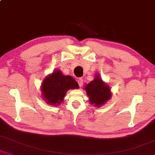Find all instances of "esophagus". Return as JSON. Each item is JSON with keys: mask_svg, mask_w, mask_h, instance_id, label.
<instances>
[{"mask_svg": "<svg viewBox=\"0 0 155 155\" xmlns=\"http://www.w3.org/2000/svg\"><path fill=\"white\" fill-rule=\"evenodd\" d=\"M83 79H78V84H79V87H82V85H83Z\"/></svg>", "mask_w": 155, "mask_h": 155, "instance_id": "1", "label": "esophagus"}]
</instances>
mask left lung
<instances>
[{
	"label": "left lung",
	"mask_w": 155,
	"mask_h": 155,
	"mask_svg": "<svg viewBox=\"0 0 155 155\" xmlns=\"http://www.w3.org/2000/svg\"><path fill=\"white\" fill-rule=\"evenodd\" d=\"M84 89L89 97V103L95 107H100L105 104L112 94L111 88L101 79L99 74H96L94 79L86 84Z\"/></svg>",
	"instance_id": "1"
}]
</instances>
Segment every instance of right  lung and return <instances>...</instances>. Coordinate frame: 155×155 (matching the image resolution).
I'll return each mask as SVG.
<instances>
[{"label":"right lung","instance_id":"1","mask_svg":"<svg viewBox=\"0 0 155 155\" xmlns=\"http://www.w3.org/2000/svg\"><path fill=\"white\" fill-rule=\"evenodd\" d=\"M79 88V84L73 77L64 75L60 70H55L43 80L41 97L48 104L56 107L63 102L67 91Z\"/></svg>","mask_w":155,"mask_h":155}]
</instances>
